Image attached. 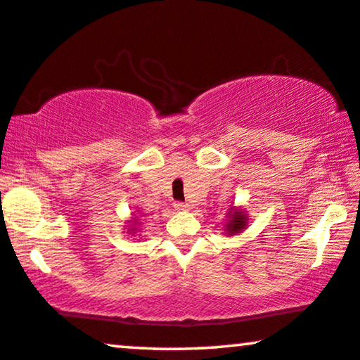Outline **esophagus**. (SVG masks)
I'll return each instance as SVG.
<instances>
[{
  "label": "esophagus",
  "instance_id": "34e87169",
  "mask_svg": "<svg viewBox=\"0 0 360 360\" xmlns=\"http://www.w3.org/2000/svg\"><path fill=\"white\" fill-rule=\"evenodd\" d=\"M174 209L179 212H184V210H189V205H187L186 202H174Z\"/></svg>",
  "mask_w": 360,
  "mask_h": 360
}]
</instances>
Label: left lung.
I'll return each instance as SVG.
<instances>
[{"instance_id": "left-lung-1", "label": "left lung", "mask_w": 360, "mask_h": 360, "mask_svg": "<svg viewBox=\"0 0 360 360\" xmlns=\"http://www.w3.org/2000/svg\"><path fill=\"white\" fill-rule=\"evenodd\" d=\"M246 225H248V217L241 209H231L229 212V221H226L225 225L226 235L230 236L238 235V233H241L246 229Z\"/></svg>"}]
</instances>
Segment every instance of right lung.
I'll use <instances>...</instances> for the list:
<instances>
[{"instance_id":"1","label":"right lung","mask_w":360,"mask_h":360,"mask_svg":"<svg viewBox=\"0 0 360 360\" xmlns=\"http://www.w3.org/2000/svg\"><path fill=\"white\" fill-rule=\"evenodd\" d=\"M130 221H134V226H135V224H136V220H130ZM130 231H131V233H136V229H131Z\"/></svg>"}]
</instances>
